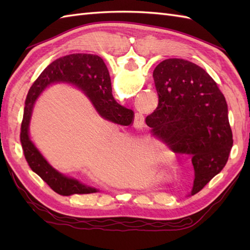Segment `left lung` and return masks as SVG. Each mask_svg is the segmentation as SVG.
Instances as JSON below:
<instances>
[{"label":"left lung","instance_id":"8db88e82","mask_svg":"<svg viewBox=\"0 0 250 250\" xmlns=\"http://www.w3.org/2000/svg\"><path fill=\"white\" fill-rule=\"evenodd\" d=\"M159 104L146 117L151 133L175 152L191 157L198 193L221 172L233 145L228 105L203 68L184 59H167L153 71Z\"/></svg>","mask_w":250,"mask_h":250}]
</instances>
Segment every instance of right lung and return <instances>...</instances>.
<instances>
[{"label":"right lung","instance_id":"obj_1","mask_svg":"<svg viewBox=\"0 0 250 250\" xmlns=\"http://www.w3.org/2000/svg\"><path fill=\"white\" fill-rule=\"evenodd\" d=\"M54 83H68L81 89L90 100L102 118L115 124L128 125L133 120L134 113L115 101L111 93V83L107 66L97 55L72 54L55 60L42 72L26 95L23 118L21 122L20 142L25 160L49 187L61 195L89 194L99 189L90 187L58 172L46 160L30 139L29 126L34 104L44 90Z\"/></svg>","mask_w":250,"mask_h":250}]
</instances>
